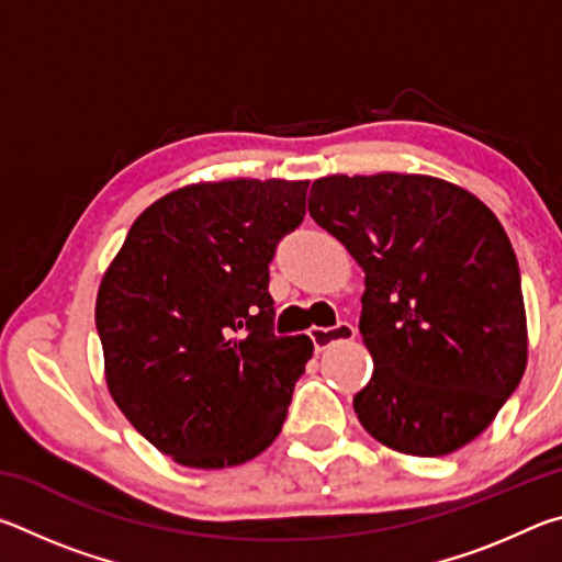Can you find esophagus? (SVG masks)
<instances>
[{"instance_id":"34e87169","label":"esophagus","mask_w":562,"mask_h":562,"mask_svg":"<svg viewBox=\"0 0 562 562\" xmlns=\"http://www.w3.org/2000/svg\"><path fill=\"white\" fill-rule=\"evenodd\" d=\"M310 337L315 341V349L322 351L327 349L329 345H335V341H349L357 337V329L349 325V322H339L335 327H312L310 329Z\"/></svg>"}]
</instances>
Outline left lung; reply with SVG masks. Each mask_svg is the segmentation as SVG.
Segmentation results:
<instances>
[{"label": "left lung", "mask_w": 562, "mask_h": 562, "mask_svg": "<svg viewBox=\"0 0 562 562\" xmlns=\"http://www.w3.org/2000/svg\"><path fill=\"white\" fill-rule=\"evenodd\" d=\"M310 215L364 270L361 339L374 359L355 412L406 456L471 443L528 364L520 270L486 203L422 173L325 176Z\"/></svg>", "instance_id": "obj_1"}]
</instances>
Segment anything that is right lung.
<instances>
[{
	"label": "right lung",
	"mask_w": 562,
	"mask_h": 562,
	"mask_svg": "<svg viewBox=\"0 0 562 562\" xmlns=\"http://www.w3.org/2000/svg\"><path fill=\"white\" fill-rule=\"evenodd\" d=\"M310 180L190 183L136 217L97 294L109 394L133 429L188 469H225L278 439L307 335L278 337L274 247Z\"/></svg>",
	"instance_id": "add662e5"
}]
</instances>
